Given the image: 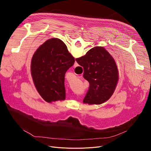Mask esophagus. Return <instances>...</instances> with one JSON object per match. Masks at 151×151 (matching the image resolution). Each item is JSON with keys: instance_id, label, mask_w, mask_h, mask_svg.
Masks as SVG:
<instances>
[{"instance_id": "1", "label": "esophagus", "mask_w": 151, "mask_h": 151, "mask_svg": "<svg viewBox=\"0 0 151 151\" xmlns=\"http://www.w3.org/2000/svg\"><path fill=\"white\" fill-rule=\"evenodd\" d=\"M78 66V64L77 63V62H76V61H75V63H74L73 68H76V67H77Z\"/></svg>"}]
</instances>
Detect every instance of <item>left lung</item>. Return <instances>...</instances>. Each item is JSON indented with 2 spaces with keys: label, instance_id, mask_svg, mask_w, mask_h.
I'll return each mask as SVG.
<instances>
[{
  "label": "left lung",
  "instance_id": "obj_1",
  "mask_svg": "<svg viewBox=\"0 0 151 151\" xmlns=\"http://www.w3.org/2000/svg\"><path fill=\"white\" fill-rule=\"evenodd\" d=\"M74 63L75 58L67 46L58 38L47 40L35 52L32 75L38 93L46 101L66 99L65 73Z\"/></svg>",
  "mask_w": 151,
  "mask_h": 151
}]
</instances>
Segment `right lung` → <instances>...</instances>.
Returning <instances> with one entry per match:
<instances>
[{
    "label": "right lung",
    "mask_w": 151,
    "mask_h": 151,
    "mask_svg": "<svg viewBox=\"0 0 151 151\" xmlns=\"http://www.w3.org/2000/svg\"><path fill=\"white\" fill-rule=\"evenodd\" d=\"M76 61L83 68V76L90 83L83 102L100 104L108 100L118 80L116 64L110 54L102 47H96Z\"/></svg>",
    "instance_id": "1"
}]
</instances>
